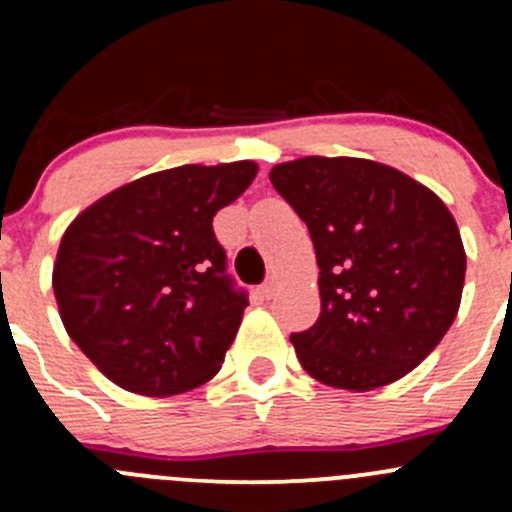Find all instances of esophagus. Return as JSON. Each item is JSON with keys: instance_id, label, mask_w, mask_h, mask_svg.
Here are the masks:
<instances>
[{"instance_id": "34e87169", "label": "esophagus", "mask_w": 512, "mask_h": 512, "mask_svg": "<svg viewBox=\"0 0 512 512\" xmlns=\"http://www.w3.org/2000/svg\"><path fill=\"white\" fill-rule=\"evenodd\" d=\"M277 289H280V280H277V277H270V280H267L265 285H262V297L272 299L277 294Z\"/></svg>"}]
</instances>
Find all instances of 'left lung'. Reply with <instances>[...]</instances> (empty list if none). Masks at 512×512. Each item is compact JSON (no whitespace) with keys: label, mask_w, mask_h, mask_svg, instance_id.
Wrapping results in <instances>:
<instances>
[{"label":"left lung","mask_w":512,"mask_h":512,"mask_svg":"<svg viewBox=\"0 0 512 512\" xmlns=\"http://www.w3.org/2000/svg\"><path fill=\"white\" fill-rule=\"evenodd\" d=\"M277 193L309 227L322 312L292 334L299 364L334 389L371 391L414 371L461 307L466 250L433 190L366 158L275 165Z\"/></svg>","instance_id":"obj_1"}]
</instances>
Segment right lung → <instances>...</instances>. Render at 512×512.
<instances>
[{
  "label": "right lung",
  "instance_id": "obj_1",
  "mask_svg": "<svg viewBox=\"0 0 512 512\" xmlns=\"http://www.w3.org/2000/svg\"><path fill=\"white\" fill-rule=\"evenodd\" d=\"M255 175L252 160L160 170L66 227L51 275L61 322L113 384L175 396L218 374L247 297L225 275L213 218Z\"/></svg>",
  "mask_w": 512,
  "mask_h": 512
}]
</instances>
